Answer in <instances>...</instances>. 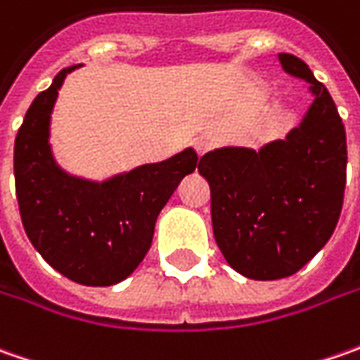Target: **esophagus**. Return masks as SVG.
I'll list each match as a JSON object with an SVG mask.
<instances>
[{"label":"esophagus","instance_id":"34e87169","mask_svg":"<svg viewBox=\"0 0 360 360\" xmlns=\"http://www.w3.org/2000/svg\"><path fill=\"white\" fill-rule=\"evenodd\" d=\"M192 146H194V150H196V154H198V156H204V154L210 150V142H208V140H204V138H196Z\"/></svg>","mask_w":360,"mask_h":360}]
</instances>
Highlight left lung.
Instances as JSON below:
<instances>
[{"label":"left lung","mask_w":360,"mask_h":360,"mask_svg":"<svg viewBox=\"0 0 360 360\" xmlns=\"http://www.w3.org/2000/svg\"><path fill=\"white\" fill-rule=\"evenodd\" d=\"M278 60L311 84L314 102L300 126L258 152L220 148L198 164L210 184L216 244L232 269L255 281L286 278L325 246L347 184V134L330 94L300 58Z\"/></svg>","instance_id":"left-lung-1"}]
</instances>
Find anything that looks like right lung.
Returning <instances> with one entry per match:
<instances>
[{
    "instance_id": "add662e5",
    "label": "right lung",
    "mask_w": 360,
    "mask_h": 360,
    "mask_svg": "<svg viewBox=\"0 0 360 360\" xmlns=\"http://www.w3.org/2000/svg\"><path fill=\"white\" fill-rule=\"evenodd\" d=\"M76 68L53 77L23 118L13 148L15 194L25 234L49 266L77 284L112 286L144 260L160 210L200 162L186 148L102 184L60 170L48 142L49 118L58 90Z\"/></svg>"
}]
</instances>
